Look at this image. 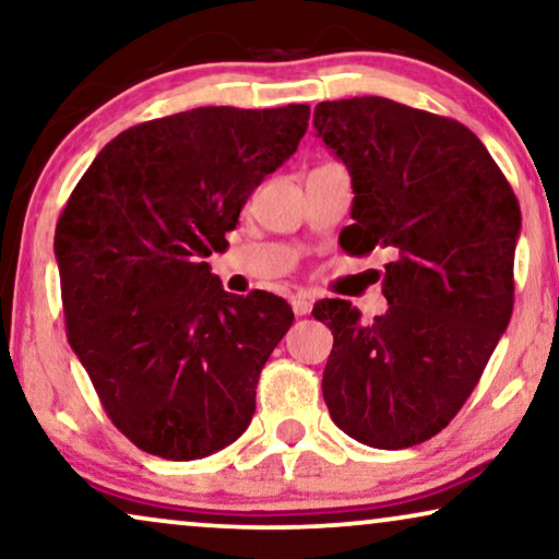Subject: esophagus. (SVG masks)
<instances>
[{
	"label": "esophagus",
	"instance_id": "1",
	"mask_svg": "<svg viewBox=\"0 0 559 559\" xmlns=\"http://www.w3.org/2000/svg\"><path fill=\"white\" fill-rule=\"evenodd\" d=\"M293 310H295V316H308L310 312V308H312V302H310V297L308 295H293Z\"/></svg>",
	"mask_w": 559,
	"mask_h": 559
}]
</instances>
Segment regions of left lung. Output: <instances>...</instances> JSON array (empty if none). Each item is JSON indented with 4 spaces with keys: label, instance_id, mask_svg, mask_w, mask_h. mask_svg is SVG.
Instances as JSON below:
<instances>
[{
    "label": "left lung",
    "instance_id": "obj_1",
    "mask_svg": "<svg viewBox=\"0 0 559 559\" xmlns=\"http://www.w3.org/2000/svg\"><path fill=\"white\" fill-rule=\"evenodd\" d=\"M312 124L354 188L341 247L394 257L381 282L389 308L373 323L348 300L312 308L333 333L323 400L364 445H419L461 412L507 331L522 211L461 121L356 96L318 104Z\"/></svg>",
    "mask_w": 559,
    "mask_h": 559
}]
</instances>
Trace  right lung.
Masks as SVG:
<instances>
[{"label":"right lung","mask_w":559,"mask_h":559,"mask_svg":"<svg viewBox=\"0 0 559 559\" xmlns=\"http://www.w3.org/2000/svg\"><path fill=\"white\" fill-rule=\"evenodd\" d=\"M310 106H201L106 144L56 226L68 343L106 415L144 453L195 461L231 445L266 358L293 325L282 297L231 295L205 257L289 159Z\"/></svg>","instance_id":"obj_1"}]
</instances>
